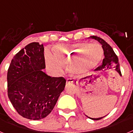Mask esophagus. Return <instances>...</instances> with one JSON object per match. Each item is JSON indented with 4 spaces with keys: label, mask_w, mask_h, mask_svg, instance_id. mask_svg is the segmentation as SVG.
Instances as JSON below:
<instances>
[{
    "label": "esophagus",
    "mask_w": 133,
    "mask_h": 133,
    "mask_svg": "<svg viewBox=\"0 0 133 133\" xmlns=\"http://www.w3.org/2000/svg\"><path fill=\"white\" fill-rule=\"evenodd\" d=\"M66 83H73V78H71V77H69L66 80Z\"/></svg>",
    "instance_id": "obj_1"
}]
</instances>
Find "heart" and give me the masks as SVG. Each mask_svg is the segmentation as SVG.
<instances>
[{"label":"heart","mask_w":133,"mask_h":133,"mask_svg":"<svg viewBox=\"0 0 133 133\" xmlns=\"http://www.w3.org/2000/svg\"><path fill=\"white\" fill-rule=\"evenodd\" d=\"M54 52L60 62L70 64V70L75 75L89 72L99 64L103 56L101 46L86 43L58 45L55 49ZM84 54L85 58L83 59Z\"/></svg>","instance_id":"b5f03b06"}]
</instances>
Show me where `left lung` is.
Masks as SVG:
<instances>
[{
    "instance_id": "1",
    "label": "left lung",
    "mask_w": 133,
    "mask_h": 133,
    "mask_svg": "<svg viewBox=\"0 0 133 133\" xmlns=\"http://www.w3.org/2000/svg\"><path fill=\"white\" fill-rule=\"evenodd\" d=\"M90 38L92 39L96 40L102 45L103 50H104V58L103 59V63H102L96 69L97 70H107V69H110L111 68L114 67L115 68V70H117V72L122 75L121 72V69H120V65L119 62H118V57H117V55L115 53L114 50H112V47L108 44L107 42L102 39L101 38L98 37L97 36H90ZM104 117H101V118H91L92 120H100L101 118H104Z\"/></svg>"
}]
</instances>
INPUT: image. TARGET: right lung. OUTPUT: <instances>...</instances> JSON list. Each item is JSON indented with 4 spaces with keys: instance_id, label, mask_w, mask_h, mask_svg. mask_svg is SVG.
<instances>
[{
    "instance_id": "obj_1",
    "label": "right lung",
    "mask_w": 133,
    "mask_h": 133,
    "mask_svg": "<svg viewBox=\"0 0 133 133\" xmlns=\"http://www.w3.org/2000/svg\"><path fill=\"white\" fill-rule=\"evenodd\" d=\"M44 46L31 43L14 56L7 72V93L20 115L30 120L51 112L66 84L64 77H51L45 69Z\"/></svg>"
}]
</instances>
